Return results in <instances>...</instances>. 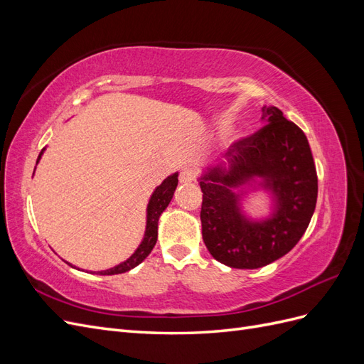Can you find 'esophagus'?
I'll return each mask as SVG.
<instances>
[{
    "instance_id": "1",
    "label": "esophagus",
    "mask_w": 364,
    "mask_h": 364,
    "mask_svg": "<svg viewBox=\"0 0 364 364\" xmlns=\"http://www.w3.org/2000/svg\"><path fill=\"white\" fill-rule=\"evenodd\" d=\"M196 179V170L193 167H185L181 170L179 181L181 183H191Z\"/></svg>"
}]
</instances>
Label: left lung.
<instances>
[{
    "mask_svg": "<svg viewBox=\"0 0 364 364\" xmlns=\"http://www.w3.org/2000/svg\"><path fill=\"white\" fill-rule=\"evenodd\" d=\"M262 119L266 126L234 142L226 161L199 179L205 246L234 269L264 267L289 253L305 234L317 200L316 165L304 132L274 106L262 107ZM255 183L272 193L274 211L262 220L240 211V196Z\"/></svg>",
    "mask_w": 364,
    "mask_h": 364,
    "instance_id": "left-lung-1",
    "label": "left lung"
}]
</instances>
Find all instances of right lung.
I'll return each mask as SVG.
<instances>
[{
	"label": "right lung",
	"mask_w": 364,
	"mask_h": 364,
	"mask_svg": "<svg viewBox=\"0 0 364 364\" xmlns=\"http://www.w3.org/2000/svg\"><path fill=\"white\" fill-rule=\"evenodd\" d=\"M43 150H46V149H42V151L39 153L36 164L39 162ZM33 174H35V173H33ZM176 186H178V173L168 176V178L165 179L155 191H153L150 200H149V205H147V223H146L144 238H142L138 249L134 253H132V257L127 258L124 262H121V264H118V266L112 267V269L97 272V274H118V273L129 272L130 269L136 267L138 264H141L149 257V253L153 250V247H155L156 240H158L159 217L165 211V208H167L168 203L171 202ZM70 266L73 267V264H70Z\"/></svg>",
	"instance_id": "obj_1"
}]
</instances>
